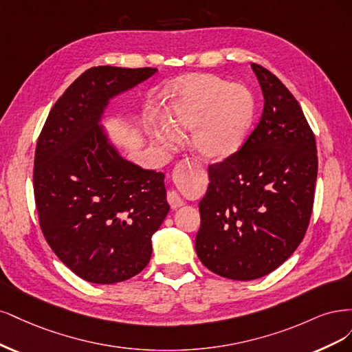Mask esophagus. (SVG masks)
Returning <instances> with one entry per match:
<instances>
[{
	"label": "esophagus",
	"instance_id": "1",
	"mask_svg": "<svg viewBox=\"0 0 352 352\" xmlns=\"http://www.w3.org/2000/svg\"><path fill=\"white\" fill-rule=\"evenodd\" d=\"M184 165H186V162H179V164L175 166L174 173H175V174H177V173H179L181 169L184 168ZM166 200H168L169 205H171V208H173V209H178V208H181V206L184 205V200L181 199V196L178 195V192H177L175 190H169V191H168Z\"/></svg>",
	"mask_w": 352,
	"mask_h": 352
}]
</instances>
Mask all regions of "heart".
Segmentation results:
<instances>
[{
	"mask_svg": "<svg viewBox=\"0 0 352 352\" xmlns=\"http://www.w3.org/2000/svg\"><path fill=\"white\" fill-rule=\"evenodd\" d=\"M256 100L245 86L209 74H188L171 87L168 122L178 133L195 131L192 147L201 157L221 161L240 149L252 129ZM164 149L177 143L174 131H153Z\"/></svg>",
	"mask_w": 352,
	"mask_h": 352,
	"instance_id": "obj_1",
	"label": "heart"
}]
</instances>
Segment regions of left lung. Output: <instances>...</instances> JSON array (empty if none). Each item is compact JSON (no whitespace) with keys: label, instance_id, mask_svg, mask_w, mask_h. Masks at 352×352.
Masks as SVG:
<instances>
[{"label":"left lung","instance_id":"left-lung-1","mask_svg":"<svg viewBox=\"0 0 352 352\" xmlns=\"http://www.w3.org/2000/svg\"><path fill=\"white\" fill-rule=\"evenodd\" d=\"M265 107L244 144L209 165L199 203L196 253L213 274L262 278L296 252L310 222L317 149L298 100L279 78L252 64Z\"/></svg>","mask_w":352,"mask_h":352}]
</instances>
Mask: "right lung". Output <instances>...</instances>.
I'll return each instance as SVG.
<instances>
[{
	"label": "right lung",
	"mask_w": 352,
	"mask_h": 352,
	"mask_svg": "<svg viewBox=\"0 0 352 352\" xmlns=\"http://www.w3.org/2000/svg\"><path fill=\"white\" fill-rule=\"evenodd\" d=\"M155 73L92 67L55 102L38 138L33 191L41 230L56 257L87 282L140 274L169 212L164 173L124 160L99 127L112 96Z\"/></svg>",
	"instance_id": "add662e5"
}]
</instances>
